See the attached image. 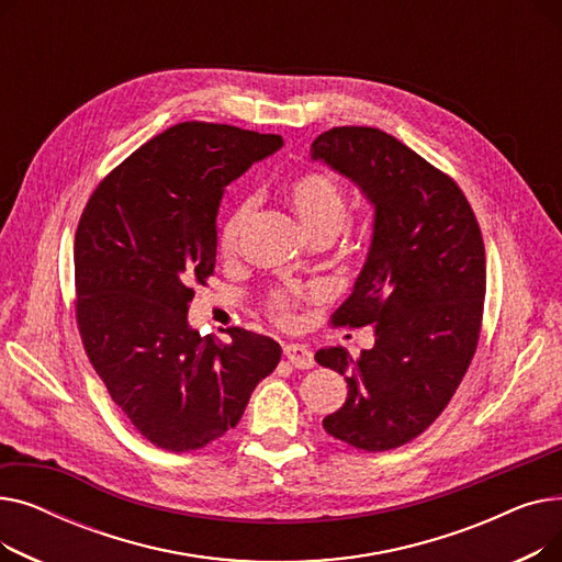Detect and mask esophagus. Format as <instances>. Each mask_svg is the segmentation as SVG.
<instances>
[{
    "label": "esophagus",
    "mask_w": 562,
    "mask_h": 562,
    "mask_svg": "<svg viewBox=\"0 0 562 562\" xmlns=\"http://www.w3.org/2000/svg\"><path fill=\"white\" fill-rule=\"evenodd\" d=\"M284 358L291 362V367H296V369H312L314 367L312 350L301 346V344H286L284 346Z\"/></svg>",
    "instance_id": "obj_1"
}]
</instances>
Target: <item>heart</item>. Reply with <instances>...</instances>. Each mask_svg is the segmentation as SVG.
Returning <instances> with one entry per match:
<instances>
[{
    "label": "heart",
    "mask_w": 562,
    "mask_h": 562,
    "mask_svg": "<svg viewBox=\"0 0 562 562\" xmlns=\"http://www.w3.org/2000/svg\"><path fill=\"white\" fill-rule=\"evenodd\" d=\"M286 202L291 210L296 212L303 227L316 236V234H337L346 225L348 218V195L339 177L326 170H305L293 175L284 187ZM255 212V202L250 198L241 200L234 210L227 214V218L221 225L218 234V248L225 257H232L239 252L244 236L250 227ZM301 305V293L293 289H278L271 293L269 314L286 326L296 316V307Z\"/></svg>",
    "instance_id": "heart-1"
}]
</instances>
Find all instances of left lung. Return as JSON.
Instances as JSON below:
<instances>
[{"mask_svg":"<svg viewBox=\"0 0 562 562\" xmlns=\"http://www.w3.org/2000/svg\"><path fill=\"white\" fill-rule=\"evenodd\" d=\"M312 157L350 177L375 206L373 241L333 326H373L375 346L352 358L321 348L316 362L346 375V403L323 419L360 451L419 437L474 360L483 326L485 246L474 210L445 170L375 127H333Z\"/></svg>","mask_w":562,"mask_h":562,"instance_id":"obj_1","label":"left lung"}]
</instances>
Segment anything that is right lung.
Returning <instances> with one entry per match:
<instances>
[{
    "instance_id": "right-lung-1",
    "label": "right lung",
    "mask_w": 562,
    "mask_h": 562,
    "mask_svg": "<svg viewBox=\"0 0 562 562\" xmlns=\"http://www.w3.org/2000/svg\"><path fill=\"white\" fill-rule=\"evenodd\" d=\"M282 145L180 123L140 145L88 198L75 234V314L88 360L150 445L189 453L239 424L282 356L271 337H200L187 312L216 266L223 189Z\"/></svg>"
}]
</instances>
